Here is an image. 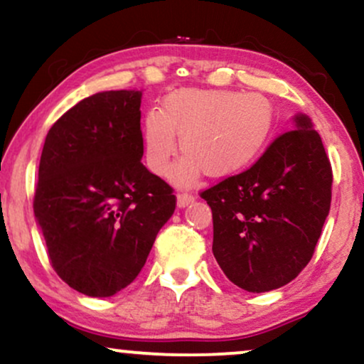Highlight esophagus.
Instances as JSON below:
<instances>
[{
  "instance_id": "1",
  "label": "esophagus",
  "mask_w": 364,
  "mask_h": 364,
  "mask_svg": "<svg viewBox=\"0 0 364 364\" xmlns=\"http://www.w3.org/2000/svg\"><path fill=\"white\" fill-rule=\"evenodd\" d=\"M191 201H195V196L190 193H178V206L179 208H185L186 205H190Z\"/></svg>"
}]
</instances>
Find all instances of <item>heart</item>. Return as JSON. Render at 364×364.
<instances>
[{
	"label": "heart",
	"mask_w": 364,
	"mask_h": 364,
	"mask_svg": "<svg viewBox=\"0 0 364 364\" xmlns=\"http://www.w3.org/2000/svg\"><path fill=\"white\" fill-rule=\"evenodd\" d=\"M272 126V104L262 94L173 92L161 110H151L144 119L146 164L156 176H168L178 156L179 137L186 156L174 174L179 183L193 181L200 171L210 178L232 176L259 158Z\"/></svg>",
	"instance_id": "obj_1"
}]
</instances>
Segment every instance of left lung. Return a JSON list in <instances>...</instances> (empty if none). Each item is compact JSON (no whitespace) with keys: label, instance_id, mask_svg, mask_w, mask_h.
Returning a JSON list of instances; mask_svg holds the SVG:
<instances>
[{"label":"left lung","instance_id":"1","mask_svg":"<svg viewBox=\"0 0 364 364\" xmlns=\"http://www.w3.org/2000/svg\"><path fill=\"white\" fill-rule=\"evenodd\" d=\"M333 168L307 116L270 142L245 171L200 196L213 215V255L248 292L296 279L309 264L331 206Z\"/></svg>","mask_w":364,"mask_h":364}]
</instances>
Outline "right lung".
Here are the masks:
<instances>
[{
	"label": "right lung",
	"mask_w": 364,
	"mask_h": 364,
	"mask_svg": "<svg viewBox=\"0 0 364 364\" xmlns=\"http://www.w3.org/2000/svg\"><path fill=\"white\" fill-rule=\"evenodd\" d=\"M141 92L90 95L50 127L33 211L48 260L90 297L127 287L146 264L176 196L141 163Z\"/></svg>",
	"instance_id": "add662e5"
}]
</instances>
